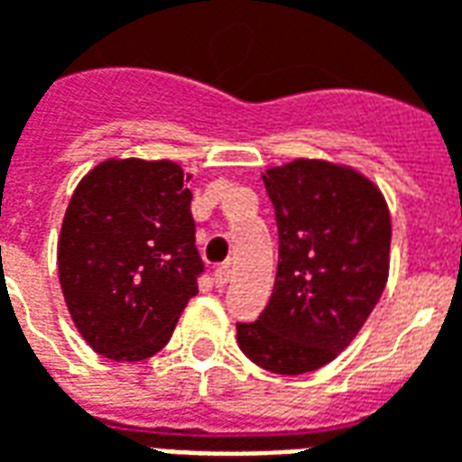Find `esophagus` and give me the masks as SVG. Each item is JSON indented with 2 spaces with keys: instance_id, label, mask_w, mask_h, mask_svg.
Listing matches in <instances>:
<instances>
[{
  "instance_id": "1",
  "label": "esophagus",
  "mask_w": 462,
  "mask_h": 462,
  "mask_svg": "<svg viewBox=\"0 0 462 462\" xmlns=\"http://www.w3.org/2000/svg\"><path fill=\"white\" fill-rule=\"evenodd\" d=\"M230 264H220L217 269L213 272V279H215V286H225V283L230 282Z\"/></svg>"
}]
</instances>
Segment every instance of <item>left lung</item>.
<instances>
[{"instance_id":"obj_1","label":"left lung","mask_w":462,"mask_h":462,"mask_svg":"<svg viewBox=\"0 0 462 462\" xmlns=\"http://www.w3.org/2000/svg\"><path fill=\"white\" fill-rule=\"evenodd\" d=\"M279 227L272 299L237 323L249 360L303 374L336 360L360 333L389 276L392 220L384 196L350 166L296 159L262 173Z\"/></svg>"}]
</instances>
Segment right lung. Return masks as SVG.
I'll use <instances>...</instances> for the list:
<instances>
[{"instance_id": "1", "label": "right lung", "mask_w": 462, "mask_h": 462, "mask_svg": "<svg viewBox=\"0 0 462 462\" xmlns=\"http://www.w3.org/2000/svg\"><path fill=\"white\" fill-rule=\"evenodd\" d=\"M188 179L166 159H107L68 203L58 279L75 328L109 360L159 353L198 293L203 259Z\"/></svg>"}]
</instances>
